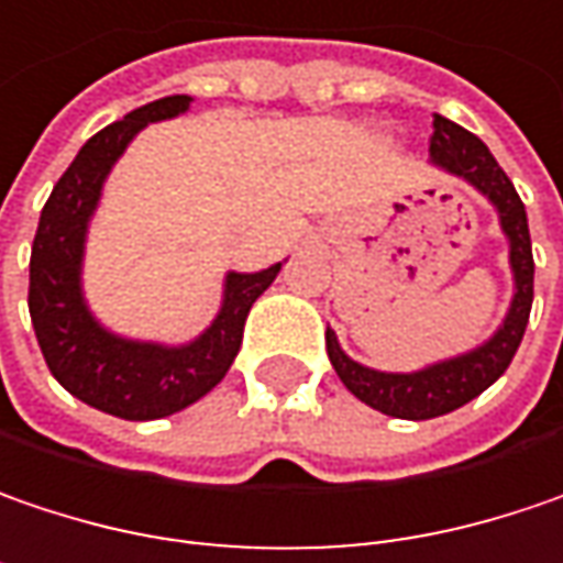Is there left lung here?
<instances>
[{"mask_svg": "<svg viewBox=\"0 0 563 563\" xmlns=\"http://www.w3.org/2000/svg\"><path fill=\"white\" fill-rule=\"evenodd\" d=\"M430 162L449 175L472 184L497 210L500 229L510 242L512 302L504 324L481 347L459 353L452 360H440L417 373L369 369V366L350 360L331 328L324 331L328 356H331V366L341 376V382L363 405L388 413V417H401V420H430V417L455 411V408L468 405L472 398H478L484 388H490L507 373L510 360L519 350V341L526 334L529 312H532L536 261H532L529 219H526V207H522L516 187L504 175V168L497 165V158L475 133H468L465 126L452 123L446 117L433 114Z\"/></svg>", "mask_w": 563, "mask_h": 563, "instance_id": "8db88e82", "label": "left lung"}]
</instances>
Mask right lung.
<instances>
[{
	"label": "right lung",
	"instance_id": "right-lung-1",
	"mask_svg": "<svg viewBox=\"0 0 563 563\" xmlns=\"http://www.w3.org/2000/svg\"><path fill=\"white\" fill-rule=\"evenodd\" d=\"M190 95H168L104 126L85 143L41 210L27 309L53 379L79 401L123 420H158L200 401L229 373L242 347L254 299L277 280L283 264L257 274H225L213 324L190 344L130 341L108 331L85 302L82 261L88 222L114 162L140 130L190 108Z\"/></svg>",
	"mask_w": 563,
	"mask_h": 563
}]
</instances>
